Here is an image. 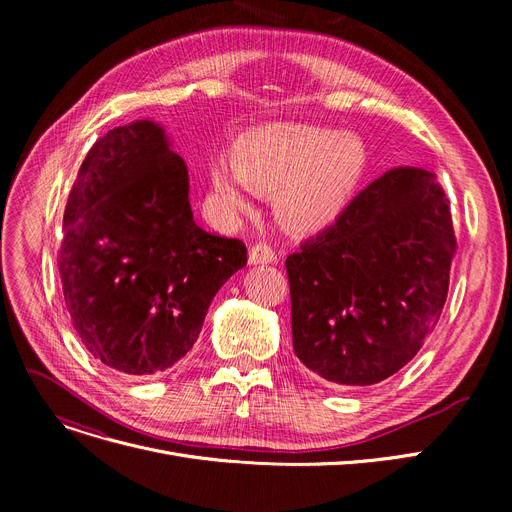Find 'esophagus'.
I'll return each mask as SVG.
<instances>
[{"instance_id":"1","label":"esophagus","mask_w":512,"mask_h":512,"mask_svg":"<svg viewBox=\"0 0 512 512\" xmlns=\"http://www.w3.org/2000/svg\"><path fill=\"white\" fill-rule=\"evenodd\" d=\"M278 261V253L265 245V242H257L249 249V263L251 265H261V263H276Z\"/></svg>"}]
</instances>
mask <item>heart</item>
Wrapping results in <instances>:
<instances>
[{"label": "heart", "mask_w": 512, "mask_h": 512, "mask_svg": "<svg viewBox=\"0 0 512 512\" xmlns=\"http://www.w3.org/2000/svg\"><path fill=\"white\" fill-rule=\"evenodd\" d=\"M367 164V145L355 132L270 124L242 134L234 155H215L209 174L226 213H245L251 193L274 195L278 220L290 232L313 234L344 213Z\"/></svg>", "instance_id": "1"}]
</instances>
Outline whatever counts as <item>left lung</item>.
Instances as JSON below:
<instances>
[{"instance_id": "1", "label": "left lung", "mask_w": 512, "mask_h": 512, "mask_svg": "<svg viewBox=\"0 0 512 512\" xmlns=\"http://www.w3.org/2000/svg\"><path fill=\"white\" fill-rule=\"evenodd\" d=\"M454 251L436 176L388 170L286 259L294 353L342 388L390 378L434 332Z\"/></svg>"}]
</instances>
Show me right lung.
Here are the masks:
<instances>
[{
  "instance_id": "obj_1",
  "label": "right lung",
  "mask_w": 512,
  "mask_h": 512,
  "mask_svg": "<svg viewBox=\"0 0 512 512\" xmlns=\"http://www.w3.org/2000/svg\"><path fill=\"white\" fill-rule=\"evenodd\" d=\"M247 265L238 238L201 230L188 170L151 120L87 153L64 211V301L87 351L128 375L170 369L199 338L224 282Z\"/></svg>"
}]
</instances>
